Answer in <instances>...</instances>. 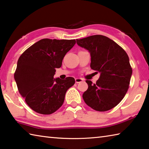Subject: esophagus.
<instances>
[{"mask_svg": "<svg viewBox=\"0 0 149 149\" xmlns=\"http://www.w3.org/2000/svg\"><path fill=\"white\" fill-rule=\"evenodd\" d=\"M75 83H76V84H79V83L82 82L83 81H84V79H81V78H75Z\"/></svg>", "mask_w": 149, "mask_h": 149, "instance_id": "obj_1", "label": "esophagus"}]
</instances>
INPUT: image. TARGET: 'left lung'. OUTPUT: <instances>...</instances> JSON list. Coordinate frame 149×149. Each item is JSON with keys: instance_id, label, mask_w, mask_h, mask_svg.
<instances>
[{"instance_id": "left-lung-1", "label": "left lung", "mask_w": 149, "mask_h": 149, "mask_svg": "<svg viewBox=\"0 0 149 149\" xmlns=\"http://www.w3.org/2000/svg\"><path fill=\"white\" fill-rule=\"evenodd\" d=\"M76 41L79 47L90 52L91 69L100 72L95 84L86 81L88 89L83 99L97 111L112 109L123 99L129 88L132 68L128 55L116 42L103 35H91Z\"/></svg>"}]
</instances>
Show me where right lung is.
I'll return each mask as SVG.
<instances>
[{
	"label": "right lung",
	"instance_id": "obj_1",
	"mask_svg": "<svg viewBox=\"0 0 149 149\" xmlns=\"http://www.w3.org/2000/svg\"><path fill=\"white\" fill-rule=\"evenodd\" d=\"M75 42V39H42L19 56L14 79L20 95L35 112L51 114L61 107L75 79H55V69L61 67L65 54Z\"/></svg>",
	"mask_w": 149,
	"mask_h": 149
}]
</instances>
